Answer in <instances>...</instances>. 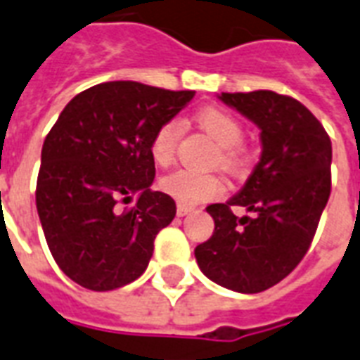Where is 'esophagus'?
<instances>
[{"label":"esophagus","instance_id":"34e87169","mask_svg":"<svg viewBox=\"0 0 360 360\" xmlns=\"http://www.w3.org/2000/svg\"><path fill=\"white\" fill-rule=\"evenodd\" d=\"M190 212H193V209H191V207H186V205H178L176 207L178 216H186V214H190Z\"/></svg>","mask_w":360,"mask_h":360}]
</instances>
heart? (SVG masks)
Segmentation results:
<instances>
[{
  "label": "heart",
  "mask_w": 360,
  "mask_h": 360,
  "mask_svg": "<svg viewBox=\"0 0 360 360\" xmlns=\"http://www.w3.org/2000/svg\"><path fill=\"white\" fill-rule=\"evenodd\" d=\"M195 121L221 146L220 163L228 169H237L245 161L243 150V127L239 119L220 108H202L195 113ZM182 127L176 119H170L153 132L150 140V155L153 163L167 167L174 159ZM159 188L180 205H197L220 197L226 184L216 174H199L193 170L178 169L161 178Z\"/></svg>",
  "instance_id": "obj_1"
}]
</instances>
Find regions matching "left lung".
<instances>
[{"label":"left lung","mask_w":360,"mask_h":360,"mask_svg":"<svg viewBox=\"0 0 360 360\" xmlns=\"http://www.w3.org/2000/svg\"><path fill=\"white\" fill-rule=\"evenodd\" d=\"M220 100L258 125L262 158L237 195L207 207L214 233L197 245L195 258L216 285L256 294L285 279L309 250L330 197L332 144L292 96L252 91ZM231 206L253 216L239 219Z\"/></svg>","instance_id":"1"}]
</instances>
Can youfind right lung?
<instances>
[{"label": "right lung", "mask_w": 360, "mask_h": 360, "mask_svg": "<svg viewBox=\"0 0 360 360\" xmlns=\"http://www.w3.org/2000/svg\"><path fill=\"white\" fill-rule=\"evenodd\" d=\"M136 81H108L68 102L43 142L36 205L49 250L89 290L136 281L176 202L150 188V140L193 98ZM135 199L131 210L121 202Z\"/></svg>", "instance_id": "right-lung-1"}]
</instances>
